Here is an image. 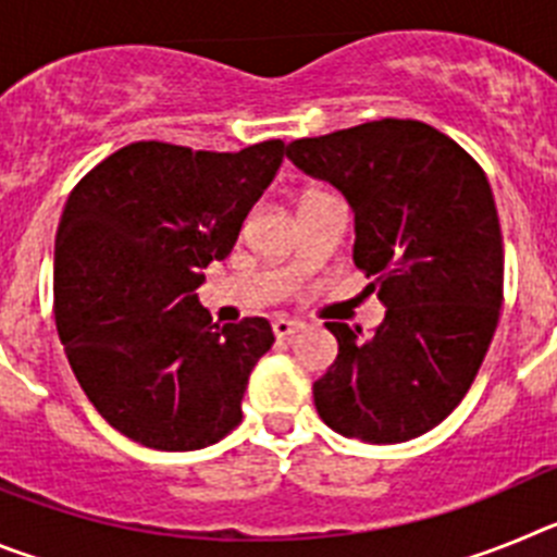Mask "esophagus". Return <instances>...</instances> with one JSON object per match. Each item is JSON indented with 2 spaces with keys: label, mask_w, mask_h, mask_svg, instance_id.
<instances>
[{
  "label": "esophagus",
  "mask_w": 557,
  "mask_h": 557,
  "mask_svg": "<svg viewBox=\"0 0 557 557\" xmlns=\"http://www.w3.org/2000/svg\"><path fill=\"white\" fill-rule=\"evenodd\" d=\"M301 323L298 321H289V318H275L273 321V334L275 337H293L295 332H301Z\"/></svg>",
  "instance_id": "esophagus-1"
}]
</instances>
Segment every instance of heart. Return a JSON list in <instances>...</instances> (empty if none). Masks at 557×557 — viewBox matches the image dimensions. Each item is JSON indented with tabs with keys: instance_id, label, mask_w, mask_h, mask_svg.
Here are the masks:
<instances>
[{
	"instance_id": "b5f03b06",
	"label": "heart",
	"mask_w": 557,
	"mask_h": 557,
	"mask_svg": "<svg viewBox=\"0 0 557 557\" xmlns=\"http://www.w3.org/2000/svg\"><path fill=\"white\" fill-rule=\"evenodd\" d=\"M318 198H326V191H318V189L307 191V195H304L301 203H309V200H318Z\"/></svg>"
}]
</instances>
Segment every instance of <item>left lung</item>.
I'll return each instance as SVG.
<instances>
[{"label": "left lung", "mask_w": 557, "mask_h": 557, "mask_svg": "<svg viewBox=\"0 0 557 557\" xmlns=\"http://www.w3.org/2000/svg\"><path fill=\"white\" fill-rule=\"evenodd\" d=\"M298 170L346 195L354 264L385 304L371 337L326 323L337 359L314 382V407L334 432L401 444L462 401L499 323L505 250L482 166L418 120H376L295 139Z\"/></svg>", "instance_id": "1"}]
</instances>
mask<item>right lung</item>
<instances>
[{"label": "right lung", "instance_id": "add662e5", "mask_svg": "<svg viewBox=\"0 0 557 557\" xmlns=\"http://www.w3.org/2000/svg\"><path fill=\"white\" fill-rule=\"evenodd\" d=\"M284 141L239 152L133 141L86 172L55 236V323L83 393L116 432L161 451L218 444L243 421L273 346L264 318L211 323L195 289L234 248Z\"/></svg>", "mask_w": 557, "mask_h": 557}]
</instances>
